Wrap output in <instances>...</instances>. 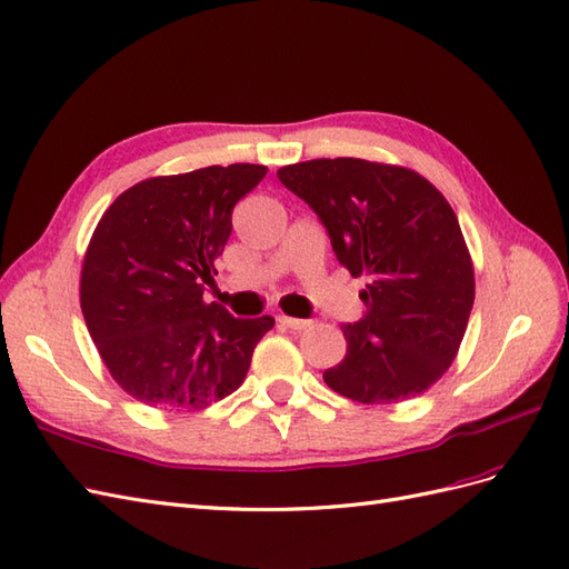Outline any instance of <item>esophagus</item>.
I'll return each mask as SVG.
<instances>
[{
	"label": "esophagus",
	"mask_w": 569,
	"mask_h": 569,
	"mask_svg": "<svg viewBox=\"0 0 569 569\" xmlns=\"http://www.w3.org/2000/svg\"><path fill=\"white\" fill-rule=\"evenodd\" d=\"M279 323H281V327L290 329V331H302V329L310 327V321H307V319H296V317H286V315L279 317Z\"/></svg>",
	"instance_id": "34e87169"
}]
</instances>
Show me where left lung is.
<instances>
[{
    "mask_svg": "<svg viewBox=\"0 0 569 569\" xmlns=\"http://www.w3.org/2000/svg\"><path fill=\"white\" fill-rule=\"evenodd\" d=\"M327 226L367 315L343 327L346 357L323 371L331 391L365 405L425 393L456 360L475 305V267L452 207L408 167L355 157L276 171Z\"/></svg>",
    "mask_w": 569,
    "mask_h": 569,
    "instance_id": "obj_1",
    "label": "left lung"
}]
</instances>
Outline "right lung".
<instances>
[{
    "label": "right lung",
    "mask_w": 569,
    "mask_h": 569,
    "mask_svg": "<svg viewBox=\"0 0 569 569\" xmlns=\"http://www.w3.org/2000/svg\"><path fill=\"white\" fill-rule=\"evenodd\" d=\"M267 167L144 178L109 204L80 271V310L111 379L159 410H202L246 381L273 317L204 302L240 198Z\"/></svg>",
    "instance_id": "obj_1"
}]
</instances>
